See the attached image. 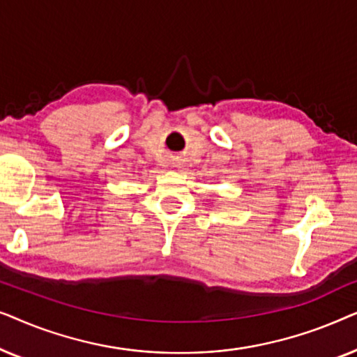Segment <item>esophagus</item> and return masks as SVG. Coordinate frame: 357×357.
Returning a JSON list of instances; mask_svg holds the SVG:
<instances>
[{
    "instance_id": "esophagus-1",
    "label": "esophagus",
    "mask_w": 357,
    "mask_h": 357,
    "mask_svg": "<svg viewBox=\"0 0 357 357\" xmlns=\"http://www.w3.org/2000/svg\"><path fill=\"white\" fill-rule=\"evenodd\" d=\"M175 167H178V164H175Z\"/></svg>"
}]
</instances>
